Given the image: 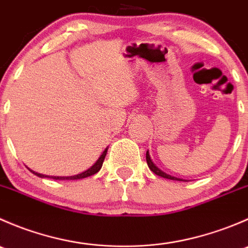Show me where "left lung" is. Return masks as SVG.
Instances as JSON below:
<instances>
[{
	"label": "left lung",
	"instance_id": "obj_1",
	"mask_svg": "<svg viewBox=\"0 0 248 248\" xmlns=\"http://www.w3.org/2000/svg\"><path fill=\"white\" fill-rule=\"evenodd\" d=\"M146 162H147V166H149V168L151 169V171H154L155 174L158 175V176L164 177V179H169V180H180V181H181V179H177V177L170 176V175H168V174H166V172H163L162 170H159V169L157 168L156 166H155L154 162L151 161V158H150L149 151H146Z\"/></svg>",
	"mask_w": 248,
	"mask_h": 248
}]
</instances>
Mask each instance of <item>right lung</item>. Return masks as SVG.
Returning <instances> with one entry per match:
<instances>
[{
  "label": "right lung",
  "instance_id": "right-lung-1",
  "mask_svg": "<svg viewBox=\"0 0 248 248\" xmlns=\"http://www.w3.org/2000/svg\"><path fill=\"white\" fill-rule=\"evenodd\" d=\"M107 151H108V149H106L103 151V154L101 155V157L98 158V161L96 162V163L93 164V166L91 167L90 169H87L86 171L81 172V174H78V175H74V176H46V175L43 174H38V172H34L32 171L33 174H36L37 176L39 177H50V179H54V180H78V179H84V177H87V176H91V175H94L96 172H98L101 170L102 166H103V162H104V158H106L107 156Z\"/></svg>",
  "mask_w": 248,
  "mask_h": 248
}]
</instances>
